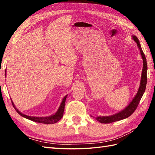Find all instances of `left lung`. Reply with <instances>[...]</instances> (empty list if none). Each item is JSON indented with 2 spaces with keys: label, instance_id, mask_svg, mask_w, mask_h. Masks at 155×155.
<instances>
[{
  "label": "left lung",
  "instance_id": "8db88e82",
  "mask_svg": "<svg viewBox=\"0 0 155 155\" xmlns=\"http://www.w3.org/2000/svg\"><path fill=\"white\" fill-rule=\"evenodd\" d=\"M132 38L134 41V42H136L138 48H139L141 57H142L143 61V70H142V74H141V78H140V86L139 88V90H138L135 96H134V97L133 98V100L131 101V102L128 104V106L125 107L123 110H122L121 111L118 112V113L110 115V116L97 117L96 118L97 120L99 121L101 123L107 124V123H113V122L123 120V119H124V118H128V117H130V115L134 113V110H136V108L138 107V104H139L141 98H142L144 91H145L147 83V62L146 60V57L142 50V48H141L139 39H138V38L134 35L132 36Z\"/></svg>",
  "mask_w": 155,
  "mask_h": 155
}]
</instances>
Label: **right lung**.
I'll use <instances>...</instances> for the list:
<instances>
[{
  "instance_id": "obj_1",
  "label": "right lung",
  "mask_w": 155,
  "mask_h": 155,
  "mask_svg": "<svg viewBox=\"0 0 155 155\" xmlns=\"http://www.w3.org/2000/svg\"><path fill=\"white\" fill-rule=\"evenodd\" d=\"M5 77H6V71H5ZM67 97V95L63 98V99L62 100L61 103L59 106L57 111L54 114H52L51 116L48 117H31V116H28V115H26L25 114L22 113L21 112H20L17 108H16L15 104L13 103L12 101V104L14 107L16 111L21 115V117H24L25 118H27L28 120H31L32 121L34 122H37V123H44V124H54L57 123L58 120H60L61 119V118L63 116V113L64 110V106H65V101H66V98Z\"/></svg>"
}]
</instances>
